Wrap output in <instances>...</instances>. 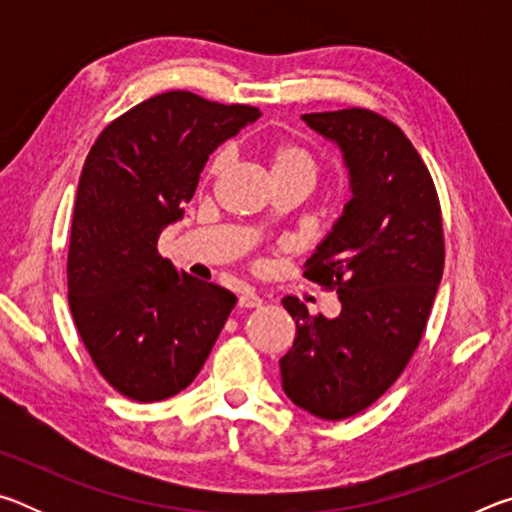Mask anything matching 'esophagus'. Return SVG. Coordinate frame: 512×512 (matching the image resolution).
I'll use <instances>...</instances> for the list:
<instances>
[{
    "label": "esophagus",
    "instance_id": "34e87169",
    "mask_svg": "<svg viewBox=\"0 0 512 512\" xmlns=\"http://www.w3.org/2000/svg\"><path fill=\"white\" fill-rule=\"evenodd\" d=\"M239 307L241 309H257V307H262V298H259L253 291H244L239 296Z\"/></svg>",
    "mask_w": 512,
    "mask_h": 512
}]
</instances>
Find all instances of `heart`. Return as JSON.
Masks as SVG:
<instances>
[{"label": "heart", "instance_id": "b5f03b06", "mask_svg": "<svg viewBox=\"0 0 512 512\" xmlns=\"http://www.w3.org/2000/svg\"><path fill=\"white\" fill-rule=\"evenodd\" d=\"M264 160L271 171L273 183H282V180H300L309 187L314 185L318 176V162L307 146L298 142H273L264 146ZM228 167V153L216 151L212 155L210 164H207V178H216Z\"/></svg>", "mask_w": 512, "mask_h": 512}]
</instances>
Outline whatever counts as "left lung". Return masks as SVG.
<instances>
[{
	"label": "left lung",
	"instance_id": "left-lung-1",
	"mask_svg": "<svg viewBox=\"0 0 512 512\" xmlns=\"http://www.w3.org/2000/svg\"><path fill=\"white\" fill-rule=\"evenodd\" d=\"M302 119L341 146L352 198L302 277L336 291L341 314L311 316L296 298V341L280 359L289 400L323 420L377 402L411 361L445 268L436 185L400 126L368 108Z\"/></svg>",
	"mask_w": 512,
	"mask_h": 512
}]
</instances>
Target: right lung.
<instances>
[{
    "label": "right lung",
    "instance_id": "right-lung-1",
    "mask_svg": "<svg viewBox=\"0 0 512 512\" xmlns=\"http://www.w3.org/2000/svg\"><path fill=\"white\" fill-rule=\"evenodd\" d=\"M259 108L171 90L103 128L85 158L67 253V298L101 377L128 400L192 384L235 309V293L180 273L158 253L210 153Z\"/></svg>",
    "mask_w": 512,
    "mask_h": 512
}]
</instances>
